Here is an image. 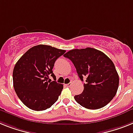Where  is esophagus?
<instances>
[{
	"mask_svg": "<svg viewBox=\"0 0 133 133\" xmlns=\"http://www.w3.org/2000/svg\"><path fill=\"white\" fill-rule=\"evenodd\" d=\"M71 85H72V84H71V83H69V84H65L66 86H67V87H70V86H71Z\"/></svg>",
	"mask_w": 133,
	"mask_h": 133,
	"instance_id": "34e87169",
	"label": "esophagus"
}]
</instances>
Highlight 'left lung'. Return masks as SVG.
<instances>
[{"label":"left lung","mask_w":133,"mask_h":133,"mask_svg":"<svg viewBox=\"0 0 133 133\" xmlns=\"http://www.w3.org/2000/svg\"><path fill=\"white\" fill-rule=\"evenodd\" d=\"M64 56L71 60L80 79L85 83L75 100L82 107L98 109L107 105L116 94L119 76L114 62L103 52L91 48L70 50Z\"/></svg>","instance_id":"left-lung-1"}]
</instances>
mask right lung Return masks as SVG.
Returning a JSON list of instances; mask_svg holds the SVG:
<instances>
[{"instance_id":"right-lung-1","label":"right lung","mask_w":133,"mask_h":133,"mask_svg":"<svg viewBox=\"0 0 133 133\" xmlns=\"http://www.w3.org/2000/svg\"><path fill=\"white\" fill-rule=\"evenodd\" d=\"M65 51L38 45L28 49L15 64L14 87L26 107L35 111L45 110L58 99L63 85L48 79L49 75L55 77L52 71L55 62Z\"/></svg>"}]
</instances>
